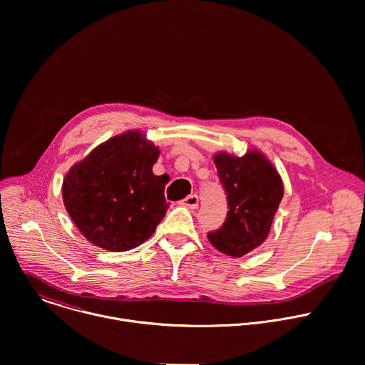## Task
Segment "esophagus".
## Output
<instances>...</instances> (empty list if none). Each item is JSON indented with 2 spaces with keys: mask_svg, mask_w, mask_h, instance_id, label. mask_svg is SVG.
<instances>
[{
  "mask_svg": "<svg viewBox=\"0 0 365 365\" xmlns=\"http://www.w3.org/2000/svg\"><path fill=\"white\" fill-rule=\"evenodd\" d=\"M182 206H186L189 209H196L199 206V197L197 195H190L187 197H185L183 200H180Z\"/></svg>",
  "mask_w": 365,
  "mask_h": 365,
  "instance_id": "34e87169",
  "label": "esophagus"
}]
</instances>
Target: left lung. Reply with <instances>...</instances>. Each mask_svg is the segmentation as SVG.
I'll list each match as a JSON object with an SVG mask.
<instances>
[{
	"instance_id": "obj_1",
	"label": "left lung",
	"mask_w": 365,
	"mask_h": 365,
	"mask_svg": "<svg viewBox=\"0 0 365 365\" xmlns=\"http://www.w3.org/2000/svg\"><path fill=\"white\" fill-rule=\"evenodd\" d=\"M213 160L229 210L223 225L207 232V237L217 251L240 258L267 239L284 185L277 169L259 152L251 150L242 158L217 153Z\"/></svg>"
}]
</instances>
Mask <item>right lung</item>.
Wrapping results in <instances>:
<instances>
[{"label":"right lung","instance_id":"right-lung-1","mask_svg":"<svg viewBox=\"0 0 365 365\" xmlns=\"http://www.w3.org/2000/svg\"><path fill=\"white\" fill-rule=\"evenodd\" d=\"M159 149L140 132L111 138L73 166L63 183L64 206L98 248L123 252L152 236L170 202L152 170Z\"/></svg>","mask_w":365,"mask_h":365}]
</instances>
